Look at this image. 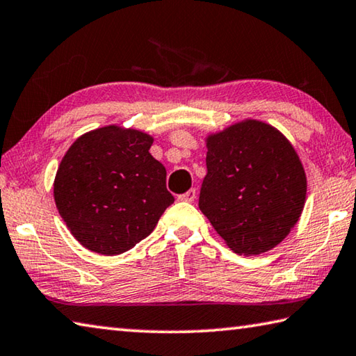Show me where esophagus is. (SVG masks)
I'll use <instances>...</instances> for the list:
<instances>
[{"mask_svg": "<svg viewBox=\"0 0 356 356\" xmlns=\"http://www.w3.org/2000/svg\"><path fill=\"white\" fill-rule=\"evenodd\" d=\"M179 200L180 201H185V202H195L196 200V190L191 188L186 193H184V195H179Z\"/></svg>", "mask_w": 356, "mask_h": 356, "instance_id": "1", "label": "esophagus"}]
</instances>
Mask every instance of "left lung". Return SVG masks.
Instances as JSON below:
<instances>
[{
	"mask_svg": "<svg viewBox=\"0 0 356 356\" xmlns=\"http://www.w3.org/2000/svg\"><path fill=\"white\" fill-rule=\"evenodd\" d=\"M200 209L237 254L281 243L298 221L306 174L287 138L248 119L207 138Z\"/></svg>",
	"mask_w": 356,
	"mask_h": 356,
	"instance_id": "left-lung-1",
	"label": "left lung"
}]
</instances>
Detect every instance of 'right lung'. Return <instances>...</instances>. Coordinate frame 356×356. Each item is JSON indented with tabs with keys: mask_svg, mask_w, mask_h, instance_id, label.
Listing matches in <instances>:
<instances>
[{
	"mask_svg": "<svg viewBox=\"0 0 356 356\" xmlns=\"http://www.w3.org/2000/svg\"><path fill=\"white\" fill-rule=\"evenodd\" d=\"M152 136L108 125L72 144L53 193L72 236L84 248L116 256L146 238L174 202L165 166L149 154Z\"/></svg>",
	"mask_w": 356,
	"mask_h": 356,
	"instance_id": "1",
	"label": "right lung"
}]
</instances>
